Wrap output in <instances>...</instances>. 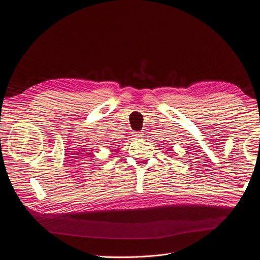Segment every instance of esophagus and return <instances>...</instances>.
Masks as SVG:
<instances>
[{
    "label": "esophagus",
    "mask_w": 260,
    "mask_h": 260,
    "mask_svg": "<svg viewBox=\"0 0 260 260\" xmlns=\"http://www.w3.org/2000/svg\"><path fill=\"white\" fill-rule=\"evenodd\" d=\"M133 135L136 137V139H142L143 134L141 132H133Z\"/></svg>",
    "instance_id": "esophagus-1"
}]
</instances>
